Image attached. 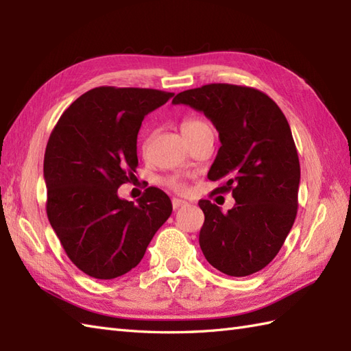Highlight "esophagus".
<instances>
[{
  "label": "esophagus",
  "instance_id": "esophagus-1",
  "mask_svg": "<svg viewBox=\"0 0 351 351\" xmlns=\"http://www.w3.org/2000/svg\"><path fill=\"white\" fill-rule=\"evenodd\" d=\"M184 205H187V202H184V200H181V199L171 200V206H173V210H178V208H181Z\"/></svg>",
  "mask_w": 351,
  "mask_h": 351
}]
</instances>
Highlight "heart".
Returning <instances> with one entry per match:
<instances>
[{"label": "heart", "instance_id": "1", "mask_svg": "<svg viewBox=\"0 0 351 351\" xmlns=\"http://www.w3.org/2000/svg\"><path fill=\"white\" fill-rule=\"evenodd\" d=\"M181 130H182L184 137L189 140L193 136H196V134H199V132L213 130V128H211V123L206 122L205 119H202V117H189L181 123ZM151 137H152V134H146V136H145L143 143H141L143 151H146L149 143H151ZM164 184H166L167 187H170L171 190H175V191L182 193L185 190V184L180 180V178H169V180H164Z\"/></svg>", "mask_w": 351, "mask_h": 351}]
</instances>
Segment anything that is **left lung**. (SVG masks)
<instances>
[{"label": "left lung", "instance_id": "1", "mask_svg": "<svg viewBox=\"0 0 351 351\" xmlns=\"http://www.w3.org/2000/svg\"><path fill=\"white\" fill-rule=\"evenodd\" d=\"M173 104L204 111L217 128L221 146L208 180L235 199L228 213L199 200L206 261L235 278L263 270L285 243L299 206L300 162L285 114L258 88L225 83L181 92Z\"/></svg>", "mask_w": 351, "mask_h": 351}]
</instances>
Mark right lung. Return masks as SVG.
<instances>
[{
  "label": "right lung",
  "instance_id": "right-lung-1",
  "mask_svg": "<svg viewBox=\"0 0 351 351\" xmlns=\"http://www.w3.org/2000/svg\"><path fill=\"white\" fill-rule=\"evenodd\" d=\"M175 93L102 86L81 95L52 130L43 160L47 214L66 255L95 279L136 267L171 214L160 189L137 205L117 196L138 166L137 134L147 113Z\"/></svg>",
  "mask_w": 351,
  "mask_h": 351
}]
</instances>
